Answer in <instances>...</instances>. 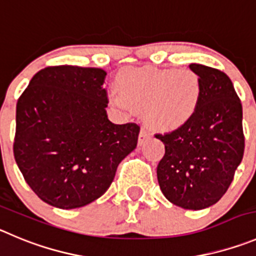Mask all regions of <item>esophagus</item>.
<instances>
[{
    "instance_id": "34e87169",
    "label": "esophagus",
    "mask_w": 256,
    "mask_h": 256,
    "mask_svg": "<svg viewBox=\"0 0 256 256\" xmlns=\"http://www.w3.org/2000/svg\"><path fill=\"white\" fill-rule=\"evenodd\" d=\"M149 139H150V134L148 132L145 128H142V130H140V134H139V145L145 144V142H146Z\"/></svg>"
}]
</instances>
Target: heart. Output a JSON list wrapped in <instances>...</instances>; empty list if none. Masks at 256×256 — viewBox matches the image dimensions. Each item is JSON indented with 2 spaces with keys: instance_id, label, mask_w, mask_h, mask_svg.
I'll return each mask as SVG.
<instances>
[{
  "instance_id": "obj_1",
  "label": "heart",
  "mask_w": 256,
  "mask_h": 256,
  "mask_svg": "<svg viewBox=\"0 0 256 256\" xmlns=\"http://www.w3.org/2000/svg\"><path fill=\"white\" fill-rule=\"evenodd\" d=\"M118 94L110 101L121 108L145 110V120L159 131H174L187 125L200 107L202 82L190 69L130 68L117 77Z\"/></svg>"
}]
</instances>
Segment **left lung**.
<instances>
[{"instance_id": "obj_1", "label": "left lung", "mask_w": 256, "mask_h": 256, "mask_svg": "<svg viewBox=\"0 0 256 256\" xmlns=\"http://www.w3.org/2000/svg\"><path fill=\"white\" fill-rule=\"evenodd\" d=\"M200 76L202 98L183 128L155 138L166 145L156 168L166 200L184 210H204L221 200L242 160V106L224 72L190 64Z\"/></svg>"}]
</instances>
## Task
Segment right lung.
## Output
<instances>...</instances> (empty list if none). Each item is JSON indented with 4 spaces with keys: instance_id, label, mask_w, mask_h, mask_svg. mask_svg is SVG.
<instances>
[{
    "instance_id": "add662e5",
    "label": "right lung",
    "mask_w": 256,
    "mask_h": 256,
    "mask_svg": "<svg viewBox=\"0 0 256 256\" xmlns=\"http://www.w3.org/2000/svg\"><path fill=\"white\" fill-rule=\"evenodd\" d=\"M106 74L101 68L48 66L18 98L16 164L50 206L80 208L101 197L138 145L139 126L107 117Z\"/></svg>"
}]
</instances>
